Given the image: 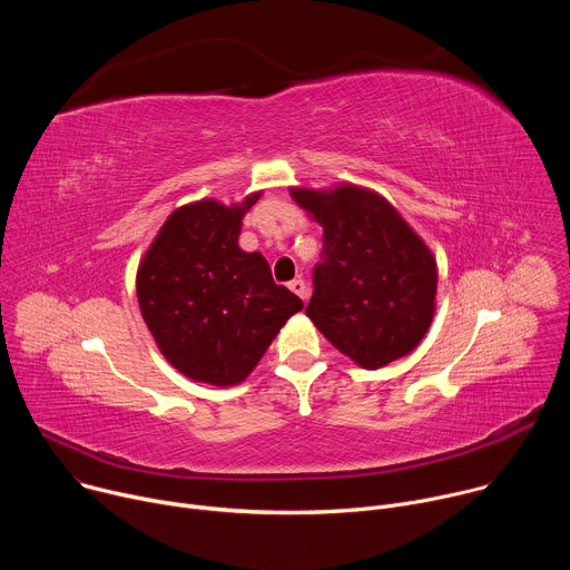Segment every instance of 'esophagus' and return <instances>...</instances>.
I'll use <instances>...</instances> for the list:
<instances>
[{"label": "esophagus", "instance_id": "obj_1", "mask_svg": "<svg viewBox=\"0 0 570 570\" xmlns=\"http://www.w3.org/2000/svg\"><path fill=\"white\" fill-rule=\"evenodd\" d=\"M288 288L306 302V297H308V286H306L304 279H293V282H288Z\"/></svg>", "mask_w": 570, "mask_h": 570}]
</instances>
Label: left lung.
Returning a JSON list of instances; mask_svg holds the SVG:
<instances>
[{
	"label": "left lung",
	"mask_w": 570,
	"mask_h": 570,
	"mask_svg": "<svg viewBox=\"0 0 570 570\" xmlns=\"http://www.w3.org/2000/svg\"><path fill=\"white\" fill-rule=\"evenodd\" d=\"M322 225L306 315L336 350L367 370L413 352L431 327L438 266L422 238L381 196L341 187L293 189Z\"/></svg>",
	"instance_id": "8db88e82"
}]
</instances>
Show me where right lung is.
<instances>
[{
	"instance_id": "obj_1",
	"label": "right lung",
	"mask_w": 570,
	"mask_h": 570,
	"mask_svg": "<svg viewBox=\"0 0 570 570\" xmlns=\"http://www.w3.org/2000/svg\"><path fill=\"white\" fill-rule=\"evenodd\" d=\"M257 198L176 209L139 266L144 322L161 354L194 381L234 385L246 379L282 324L304 306L273 282L259 253L238 248L243 214Z\"/></svg>"
}]
</instances>
